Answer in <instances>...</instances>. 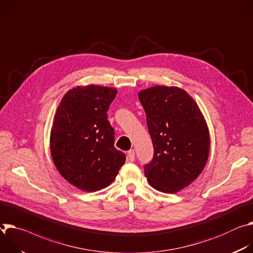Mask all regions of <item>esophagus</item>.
Here are the masks:
<instances>
[{
  "mask_svg": "<svg viewBox=\"0 0 253 253\" xmlns=\"http://www.w3.org/2000/svg\"><path fill=\"white\" fill-rule=\"evenodd\" d=\"M134 151L133 150H129L128 152H127V158H128V160L130 161V162H133V160H134Z\"/></svg>",
  "mask_w": 253,
  "mask_h": 253,
  "instance_id": "obj_1",
  "label": "esophagus"
}]
</instances>
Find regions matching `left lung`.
<instances>
[{"mask_svg":"<svg viewBox=\"0 0 253 253\" xmlns=\"http://www.w3.org/2000/svg\"><path fill=\"white\" fill-rule=\"evenodd\" d=\"M147 115L154 157L144 166L150 185L173 194L196 180L206 165L210 138L201 111L183 89L154 86L138 93Z\"/></svg>","mask_w":253,"mask_h":253,"instance_id":"8db88e82","label":"left lung"}]
</instances>
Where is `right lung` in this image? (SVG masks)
Here are the masks:
<instances>
[{
	"mask_svg": "<svg viewBox=\"0 0 253 253\" xmlns=\"http://www.w3.org/2000/svg\"><path fill=\"white\" fill-rule=\"evenodd\" d=\"M117 89L77 86L62 98L50 137L52 159L59 173L80 190L94 192L116 179L126 155L115 148L107 110Z\"/></svg>",
	"mask_w": 253,
	"mask_h": 253,
	"instance_id": "1",
	"label": "right lung"
}]
</instances>
